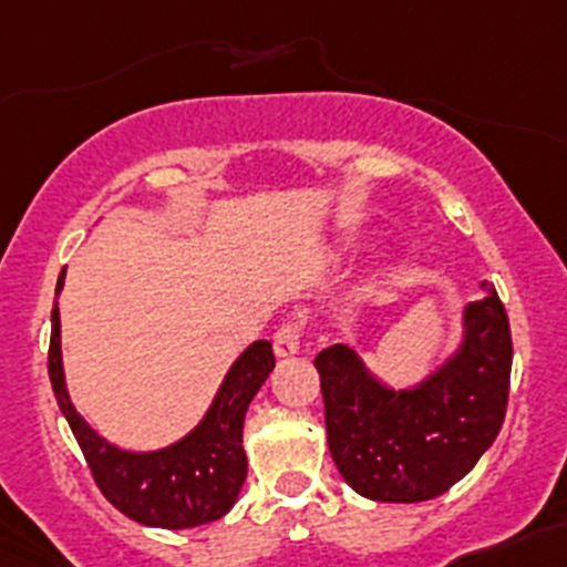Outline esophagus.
<instances>
[{"instance_id":"1","label":"esophagus","mask_w":567,"mask_h":567,"mask_svg":"<svg viewBox=\"0 0 567 567\" xmlns=\"http://www.w3.org/2000/svg\"><path fill=\"white\" fill-rule=\"evenodd\" d=\"M301 331L303 320L301 317H290V320H282V326L274 333V352L279 358H290V354L298 352V344H301Z\"/></svg>"}]
</instances>
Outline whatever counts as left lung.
<instances>
[{
  "instance_id": "obj_1",
  "label": "left lung",
  "mask_w": 567,
  "mask_h": 567,
  "mask_svg": "<svg viewBox=\"0 0 567 567\" xmlns=\"http://www.w3.org/2000/svg\"><path fill=\"white\" fill-rule=\"evenodd\" d=\"M512 328L495 288L465 309V341L414 390H388L333 344L315 358L328 450L354 493L382 503L444 495L497 439L512 382Z\"/></svg>"
}]
</instances>
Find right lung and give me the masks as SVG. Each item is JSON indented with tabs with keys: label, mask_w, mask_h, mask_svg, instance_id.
Segmentation results:
<instances>
[{
	"label": "right lung",
	"mask_w": 567,
	"mask_h": 567,
	"mask_svg": "<svg viewBox=\"0 0 567 567\" xmlns=\"http://www.w3.org/2000/svg\"><path fill=\"white\" fill-rule=\"evenodd\" d=\"M61 285H64V271H61L55 293ZM51 320L48 374H51L55 401L83 450L93 482L112 506L140 525L166 527V530L207 525L228 514L247 476V455L241 446L247 406L274 369L269 341H255L236 360L213 409L196 431L169 450L134 455V452L110 446L74 412L66 395L64 369H61L55 301Z\"/></svg>",
	"instance_id": "right-lung-1"
}]
</instances>
